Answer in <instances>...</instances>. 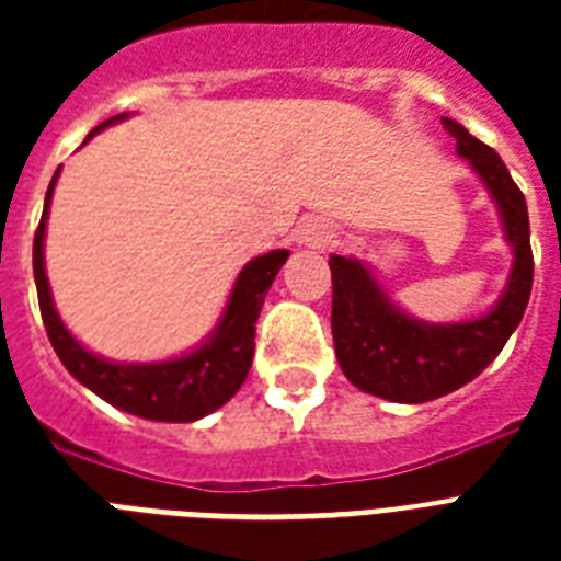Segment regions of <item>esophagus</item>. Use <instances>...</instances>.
<instances>
[{
    "mask_svg": "<svg viewBox=\"0 0 561 561\" xmlns=\"http://www.w3.org/2000/svg\"><path fill=\"white\" fill-rule=\"evenodd\" d=\"M332 229L329 227H317L314 232H311V238L308 241H314V244H325V241H332Z\"/></svg>",
    "mask_w": 561,
    "mask_h": 561,
    "instance_id": "1",
    "label": "esophagus"
}]
</instances>
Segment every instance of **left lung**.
<instances>
[{
    "label": "left lung",
    "instance_id": "obj_1",
    "mask_svg": "<svg viewBox=\"0 0 561 561\" xmlns=\"http://www.w3.org/2000/svg\"><path fill=\"white\" fill-rule=\"evenodd\" d=\"M443 127L457 139V153L471 162L501 206L506 241L515 253L501 302L471 323H419L383 297L364 264L343 255L329 259L332 334L343 375L369 396L404 404L439 399L478 378L522 323L533 290L530 218L522 188L510 178L504 160L460 122L443 118Z\"/></svg>",
    "mask_w": 561,
    "mask_h": 561
}]
</instances>
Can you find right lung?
<instances>
[{"instance_id": "right-lung-1", "label": "right lung", "mask_w": 561, "mask_h": 561, "mask_svg": "<svg viewBox=\"0 0 561 561\" xmlns=\"http://www.w3.org/2000/svg\"><path fill=\"white\" fill-rule=\"evenodd\" d=\"M118 118H125V113L101 122L95 130H90V136ZM57 171L48 183L46 209H43L39 227L34 232V282H37L39 314H43V325H46L57 358L64 360V367L83 387H90L113 408L127 410L134 416L153 419V422H194V419L218 410L220 404H227L241 390V383L250 373L255 350V320H259V311H262L264 297H267L276 273L288 259V250H273V253L259 255L247 264L229 294L218 332L211 334L206 346L186 358L165 360V364H110V360L83 350L81 343L66 332V325L60 323V317L51 306L46 267H43V238H46L48 203L55 192Z\"/></svg>"}]
</instances>
